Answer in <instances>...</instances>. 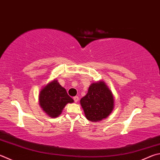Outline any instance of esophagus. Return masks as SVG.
Returning a JSON list of instances; mask_svg holds the SVG:
<instances>
[{"instance_id": "obj_1", "label": "esophagus", "mask_w": 160, "mask_h": 160, "mask_svg": "<svg viewBox=\"0 0 160 160\" xmlns=\"http://www.w3.org/2000/svg\"><path fill=\"white\" fill-rule=\"evenodd\" d=\"M73 99H74L75 102H78V100H79V97H73Z\"/></svg>"}]
</instances>
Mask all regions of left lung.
<instances>
[{"mask_svg":"<svg viewBox=\"0 0 160 160\" xmlns=\"http://www.w3.org/2000/svg\"><path fill=\"white\" fill-rule=\"evenodd\" d=\"M86 118L98 122L106 118L114 108V98L105 82L98 81L89 86L88 94L80 99Z\"/></svg>","mask_w":160,"mask_h":160,"instance_id":"obj_1","label":"left lung"}]
</instances>
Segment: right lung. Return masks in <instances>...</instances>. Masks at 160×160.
<instances>
[{"label": "right lung", "instance_id": "add662e5", "mask_svg": "<svg viewBox=\"0 0 160 160\" xmlns=\"http://www.w3.org/2000/svg\"><path fill=\"white\" fill-rule=\"evenodd\" d=\"M65 88L57 80H52L43 88L39 94V104L50 118H57L67 103H72Z\"/></svg>", "mask_w": 160, "mask_h": 160}]
</instances>
